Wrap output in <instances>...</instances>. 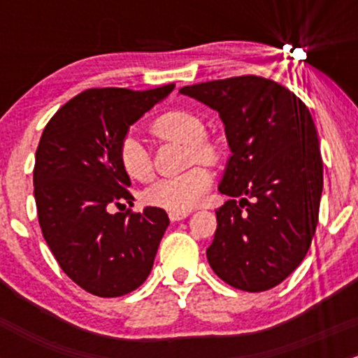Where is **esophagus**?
<instances>
[{
  "mask_svg": "<svg viewBox=\"0 0 358 358\" xmlns=\"http://www.w3.org/2000/svg\"><path fill=\"white\" fill-rule=\"evenodd\" d=\"M190 213L189 211H185V213H178V211H171L169 213V220H171V222H180V220H185L187 216H189Z\"/></svg>",
  "mask_w": 358,
  "mask_h": 358,
  "instance_id": "34e87169",
  "label": "esophagus"
}]
</instances>
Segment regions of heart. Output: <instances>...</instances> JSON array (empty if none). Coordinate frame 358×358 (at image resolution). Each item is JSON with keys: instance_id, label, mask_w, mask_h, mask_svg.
<instances>
[{"instance_id": "obj_1", "label": "heart", "mask_w": 358, "mask_h": 358, "mask_svg": "<svg viewBox=\"0 0 358 358\" xmlns=\"http://www.w3.org/2000/svg\"><path fill=\"white\" fill-rule=\"evenodd\" d=\"M152 133L161 140L185 143L187 164L206 162L215 164L222 157V149L215 140L206 136V122L196 112L173 109L154 119ZM119 164L129 178L150 182L154 178L152 154L135 135H126L117 149ZM211 173L202 166H194L180 175L161 178L145 192V199L168 211L185 213L199 204L211 187Z\"/></svg>"}]
</instances>
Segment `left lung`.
<instances>
[{
  "label": "left lung",
  "mask_w": 358,
  "mask_h": 358,
  "mask_svg": "<svg viewBox=\"0 0 358 358\" xmlns=\"http://www.w3.org/2000/svg\"><path fill=\"white\" fill-rule=\"evenodd\" d=\"M180 93L218 110L232 152L218 187L230 199L216 209L209 265L236 289H272L303 262L319 222L324 173L312 114L294 93L259 76Z\"/></svg>",
  "instance_id": "left-lung-1"
}]
</instances>
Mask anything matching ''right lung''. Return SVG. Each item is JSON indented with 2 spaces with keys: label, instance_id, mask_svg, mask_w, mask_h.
Instances as JSON below:
<instances>
[{
  "label": "right lung",
  "instance_id": "add662e5",
  "mask_svg": "<svg viewBox=\"0 0 358 358\" xmlns=\"http://www.w3.org/2000/svg\"><path fill=\"white\" fill-rule=\"evenodd\" d=\"M92 88L71 99L43 129L34 164V199L43 237L60 268L102 298L142 286L169 225L164 209L133 206L117 149L129 126L173 92Z\"/></svg>",
  "mask_w": 358,
  "mask_h": 358
}]
</instances>
